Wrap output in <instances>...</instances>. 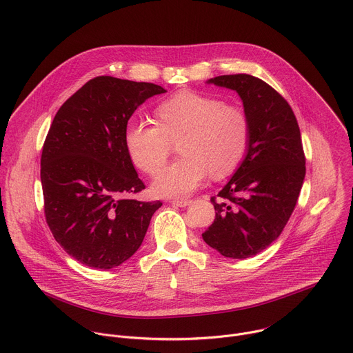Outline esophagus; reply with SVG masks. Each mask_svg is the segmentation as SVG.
I'll list each match as a JSON object with an SVG mask.
<instances>
[{"label":"esophagus","instance_id":"esophagus-1","mask_svg":"<svg viewBox=\"0 0 353 353\" xmlns=\"http://www.w3.org/2000/svg\"><path fill=\"white\" fill-rule=\"evenodd\" d=\"M172 203L176 206H180V208H184V206L191 205L192 201L191 199H174V201H172Z\"/></svg>","mask_w":353,"mask_h":353}]
</instances>
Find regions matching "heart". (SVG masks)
Masks as SVG:
<instances>
[{
  "label": "heart",
  "instance_id": "heart-1",
  "mask_svg": "<svg viewBox=\"0 0 353 353\" xmlns=\"http://www.w3.org/2000/svg\"><path fill=\"white\" fill-rule=\"evenodd\" d=\"M157 123L132 122L125 132L128 152L137 168L157 176L165 166L173 143L184 157L166 168L154 183L159 196H185L206 176L224 177L244 161L251 141L245 110L192 90H181L155 108Z\"/></svg>",
  "mask_w": 353,
  "mask_h": 353
}]
</instances>
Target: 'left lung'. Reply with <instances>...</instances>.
Segmentation results:
<instances>
[{
  "mask_svg": "<svg viewBox=\"0 0 353 353\" xmlns=\"http://www.w3.org/2000/svg\"><path fill=\"white\" fill-rule=\"evenodd\" d=\"M208 83L239 92L251 141L237 172L210 198L216 216L202 239L225 258L245 259L274 243L294 212L306 173L301 132L290 103L266 81L239 73Z\"/></svg>",
  "mask_w": 353,
  "mask_h": 353,
  "instance_id": "8db88e82",
  "label": "left lung"
}]
</instances>
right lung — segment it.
<instances>
[{
    "label": "right lung",
    "instance_id": "1",
    "mask_svg": "<svg viewBox=\"0 0 353 353\" xmlns=\"http://www.w3.org/2000/svg\"><path fill=\"white\" fill-rule=\"evenodd\" d=\"M154 83L98 76L57 112L41 152L44 214L57 243L76 261L112 269L143 244L161 201H137L145 188L125 144L128 122Z\"/></svg>",
    "mask_w": 353,
    "mask_h": 353
}]
</instances>
